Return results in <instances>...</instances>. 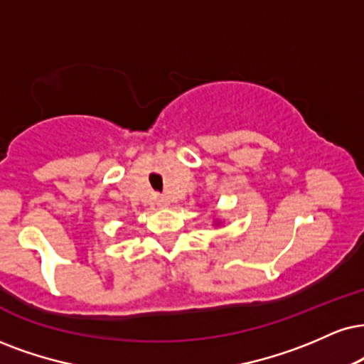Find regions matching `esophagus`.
I'll use <instances>...</instances> for the list:
<instances>
[{"label":"esophagus","instance_id":"34e87169","mask_svg":"<svg viewBox=\"0 0 364 364\" xmlns=\"http://www.w3.org/2000/svg\"><path fill=\"white\" fill-rule=\"evenodd\" d=\"M156 203L159 205V207H168L169 200L166 198V196H163V195H157V196H156Z\"/></svg>","mask_w":364,"mask_h":364}]
</instances>
